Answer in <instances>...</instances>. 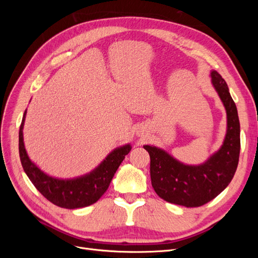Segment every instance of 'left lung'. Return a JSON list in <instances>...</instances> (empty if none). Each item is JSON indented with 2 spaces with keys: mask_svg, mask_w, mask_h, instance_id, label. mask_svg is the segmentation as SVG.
Here are the masks:
<instances>
[{
  "mask_svg": "<svg viewBox=\"0 0 258 258\" xmlns=\"http://www.w3.org/2000/svg\"><path fill=\"white\" fill-rule=\"evenodd\" d=\"M212 85L227 114V130L220 150L200 165H185L162 148L143 147L151 157V179L154 190L170 204L195 208L206 205L229 185L236 173L240 154V122L237 106L228 86L214 70Z\"/></svg>",
  "mask_w": 258,
  "mask_h": 258,
  "instance_id": "left-lung-1",
  "label": "left lung"
}]
</instances>
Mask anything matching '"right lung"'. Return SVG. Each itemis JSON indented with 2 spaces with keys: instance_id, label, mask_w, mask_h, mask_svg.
<instances>
[{
  "instance_id": "right-lung-1",
  "label": "right lung",
  "mask_w": 258,
  "mask_h": 258,
  "mask_svg": "<svg viewBox=\"0 0 258 258\" xmlns=\"http://www.w3.org/2000/svg\"><path fill=\"white\" fill-rule=\"evenodd\" d=\"M27 110L19 130V156L26 174L43 196L51 204L64 209H79L97 202L106 191L115 172L131 151V145L116 147L89 173L73 178H58L46 174L30 159L23 142Z\"/></svg>"
}]
</instances>
